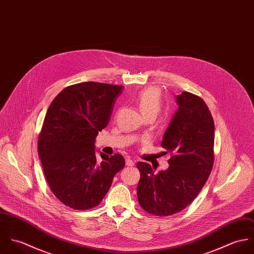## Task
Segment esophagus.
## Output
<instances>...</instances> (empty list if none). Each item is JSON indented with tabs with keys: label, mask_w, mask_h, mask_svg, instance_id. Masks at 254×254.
Returning <instances> with one entry per match:
<instances>
[{
	"label": "esophagus",
	"mask_w": 254,
	"mask_h": 254,
	"mask_svg": "<svg viewBox=\"0 0 254 254\" xmlns=\"http://www.w3.org/2000/svg\"><path fill=\"white\" fill-rule=\"evenodd\" d=\"M134 164H135V161L132 160L131 158H127L126 159V165L127 166H134Z\"/></svg>",
	"instance_id": "esophagus-1"
}]
</instances>
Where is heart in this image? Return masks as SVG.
<instances>
[{
  "label": "heart",
  "instance_id": "heart-1",
  "mask_svg": "<svg viewBox=\"0 0 254 254\" xmlns=\"http://www.w3.org/2000/svg\"><path fill=\"white\" fill-rule=\"evenodd\" d=\"M135 102L144 117H155L162 106V95L157 88L148 87L139 92Z\"/></svg>",
  "mask_w": 254,
  "mask_h": 254
}]
</instances>
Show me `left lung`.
Masks as SVG:
<instances>
[{"label": "left lung", "instance_id": "1", "mask_svg": "<svg viewBox=\"0 0 254 254\" xmlns=\"http://www.w3.org/2000/svg\"><path fill=\"white\" fill-rule=\"evenodd\" d=\"M179 108L164 133L161 146L169 167L154 173L138 162L137 196L145 212L170 216L185 209L199 193L214 163V121L204 101L190 92L176 97Z\"/></svg>", "mask_w": 254, "mask_h": 254}]
</instances>
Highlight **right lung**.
Returning a JSON list of instances; mask_svg holds the SVG:
<instances>
[{"instance_id": "right-lung-1", "label": "right lung", "mask_w": 254, "mask_h": 254, "mask_svg": "<svg viewBox=\"0 0 254 254\" xmlns=\"http://www.w3.org/2000/svg\"><path fill=\"white\" fill-rule=\"evenodd\" d=\"M123 86L84 82L64 88L52 102L38 138L46 181L56 197L75 210L101 203L124 157L95 154V140L107 127Z\"/></svg>"}]
</instances>
